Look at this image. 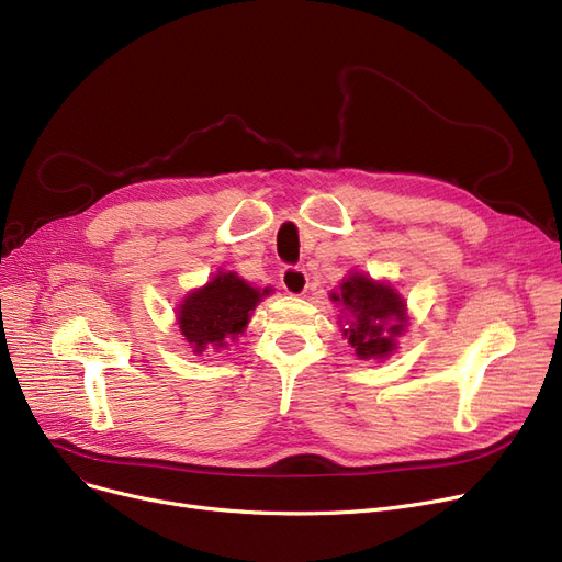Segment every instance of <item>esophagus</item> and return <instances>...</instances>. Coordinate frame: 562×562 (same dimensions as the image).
<instances>
[{"mask_svg":"<svg viewBox=\"0 0 562 562\" xmlns=\"http://www.w3.org/2000/svg\"><path fill=\"white\" fill-rule=\"evenodd\" d=\"M280 284H282V289L286 291V294L303 296L305 291H307V286H310L305 268H301V266H284L282 271H280Z\"/></svg>","mask_w":562,"mask_h":562,"instance_id":"34e87169","label":"esophagus"}]
</instances>
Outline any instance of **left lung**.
<instances>
[{"instance_id":"obj_1","label":"left lung","mask_w":562,"mask_h":562,"mask_svg":"<svg viewBox=\"0 0 562 562\" xmlns=\"http://www.w3.org/2000/svg\"><path fill=\"white\" fill-rule=\"evenodd\" d=\"M333 301L349 314L345 335L360 358H383L395 349V337L404 330V301L393 286L353 273L339 284Z\"/></svg>"}]
</instances>
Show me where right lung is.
<instances>
[{
	"mask_svg": "<svg viewBox=\"0 0 562 562\" xmlns=\"http://www.w3.org/2000/svg\"><path fill=\"white\" fill-rule=\"evenodd\" d=\"M263 294L268 291L263 289ZM234 273L215 276L179 307V328L194 353L225 347L248 326L250 312L263 296Z\"/></svg>",
	"mask_w": 562,
	"mask_h": 562,
	"instance_id": "right-lung-1",
	"label": "right lung"
}]
</instances>
